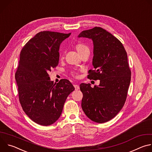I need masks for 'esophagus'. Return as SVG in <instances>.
Instances as JSON below:
<instances>
[{"label": "esophagus", "instance_id": "34e87169", "mask_svg": "<svg viewBox=\"0 0 152 152\" xmlns=\"http://www.w3.org/2000/svg\"><path fill=\"white\" fill-rule=\"evenodd\" d=\"M74 87H75V90H79V85H76V84H75V85H74Z\"/></svg>", "mask_w": 152, "mask_h": 152}]
</instances>
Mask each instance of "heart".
<instances>
[{"mask_svg": "<svg viewBox=\"0 0 152 152\" xmlns=\"http://www.w3.org/2000/svg\"><path fill=\"white\" fill-rule=\"evenodd\" d=\"M75 49L79 55H80L85 50H88V48L86 47L85 45L82 44H77L75 46ZM71 74L72 76H73L75 77H78V74L77 72L75 71H72L71 72Z\"/></svg>", "mask_w": 152, "mask_h": 152, "instance_id": "b5f03b06", "label": "heart"}]
</instances>
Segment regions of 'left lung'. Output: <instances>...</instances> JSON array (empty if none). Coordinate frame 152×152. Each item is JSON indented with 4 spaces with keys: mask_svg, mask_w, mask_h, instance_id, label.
<instances>
[{
    "mask_svg": "<svg viewBox=\"0 0 152 152\" xmlns=\"http://www.w3.org/2000/svg\"><path fill=\"white\" fill-rule=\"evenodd\" d=\"M78 37L93 41V66L88 78L100 80L94 88L82 83V108L92 121L103 123L115 117L123 107L131 79L126 51L122 43L100 27L82 31Z\"/></svg>",
    "mask_w": 152,
    "mask_h": 152,
    "instance_id": "obj_1",
    "label": "left lung"
}]
</instances>
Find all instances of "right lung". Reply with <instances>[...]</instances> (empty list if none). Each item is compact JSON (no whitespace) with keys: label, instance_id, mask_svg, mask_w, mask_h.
Masks as SVG:
<instances>
[{"label":"right lung","instance_id":"obj_1","mask_svg":"<svg viewBox=\"0 0 152 152\" xmlns=\"http://www.w3.org/2000/svg\"><path fill=\"white\" fill-rule=\"evenodd\" d=\"M70 34L41 31L21 50L15 74L19 101L25 114L38 124L56 122L68 96L75 90L67 79L53 83L48 74L58 66L59 46Z\"/></svg>","mask_w":152,"mask_h":152}]
</instances>
